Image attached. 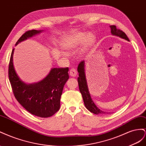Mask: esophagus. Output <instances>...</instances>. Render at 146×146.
<instances>
[{
	"label": "esophagus",
	"mask_w": 146,
	"mask_h": 146,
	"mask_svg": "<svg viewBox=\"0 0 146 146\" xmlns=\"http://www.w3.org/2000/svg\"><path fill=\"white\" fill-rule=\"evenodd\" d=\"M69 74H70V75L71 76L74 78V77H76L77 76V72L74 68H72V69H70V70Z\"/></svg>",
	"instance_id": "obj_1"
}]
</instances>
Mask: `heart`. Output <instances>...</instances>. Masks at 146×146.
Wrapping results in <instances>:
<instances>
[{"mask_svg":"<svg viewBox=\"0 0 146 146\" xmlns=\"http://www.w3.org/2000/svg\"><path fill=\"white\" fill-rule=\"evenodd\" d=\"M95 40V35L91 32H78L64 35L59 40V46L66 52L74 51L81 44L78 53L81 55L84 54ZM63 54V53H62Z\"/></svg>","mask_w":146,"mask_h":146,"instance_id":"heart-1","label":"heart"}]
</instances>
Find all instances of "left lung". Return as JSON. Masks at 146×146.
Listing matches in <instances>:
<instances>
[{"mask_svg": "<svg viewBox=\"0 0 146 146\" xmlns=\"http://www.w3.org/2000/svg\"><path fill=\"white\" fill-rule=\"evenodd\" d=\"M111 32L112 35L119 36L120 38L130 41L127 35L120 29L116 28L115 26H110ZM85 61L82 60L78 66V72L79 73V77L78 78V82L79 84V89L82 95V97L84 100V103L86 108L91 112L95 114H105L106 112L100 110L94 103L92 98H91L90 94L89 93L88 86L86 77L85 73Z\"/></svg>", "mask_w": 146, "mask_h": 146, "instance_id": "left-lung-1", "label": "left lung"}]
</instances>
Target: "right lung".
<instances>
[{
	"instance_id": "add662e5",
	"label": "right lung",
	"mask_w": 146,
	"mask_h": 146,
	"mask_svg": "<svg viewBox=\"0 0 146 146\" xmlns=\"http://www.w3.org/2000/svg\"><path fill=\"white\" fill-rule=\"evenodd\" d=\"M43 31H27L20 37L15 46ZM14 50L10 57L8 77L16 99L32 114L40 117H51L60 109L62 90L69 78L68 68H52L42 80L27 84L21 80L15 71L13 59Z\"/></svg>"
}]
</instances>
